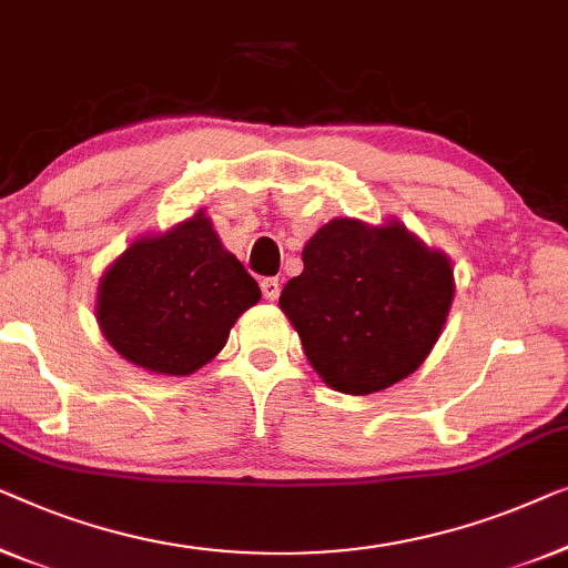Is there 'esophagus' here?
Returning <instances> with one entry per match:
<instances>
[{
	"instance_id": "obj_1",
	"label": "esophagus",
	"mask_w": 568,
	"mask_h": 568,
	"mask_svg": "<svg viewBox=\"0 0 568 568\" xmlns=\"http://www.w3.org/2000/svg\"><path fill=\"white\" fill-rule=\"evenodd\" d=\"M262 287V295H265V301H277V295H281V283H277V277H265V281L260 283Z\"/></svg>"
}]
</instances>
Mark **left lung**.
<instances>
[{
    "label": "left lung",
    "mask_w": 568,
    "mask_h": 568,
    "mask_svg": "<svg viewBox=\"0 0 568 568\" xmlns=\"http://www.w3.org/2000/svg\"><path fill=\"white\" fill-rule=\"evenodd\" d=\"M455 295L447 254L402 221L332 219L303 246V273L281 311L326 386L367 396L404 381L433 353Z\"/></svg>",
    "instance_id": "1"
}]
</instances>
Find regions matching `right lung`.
<instances>
[{"label":"right lung","mask_w":568,"mask_h":568,"mask_svg":"<svg viewBox=\"0 0 568 568\" xmlns=\"http://www.w3.org/2000/svg\"><path fill=\"white\" fill-rule=\"evenodd\" d=\"M260 285L221 244L201 207L159 234L135 236L98 285L94 316L110 347L156 375H190L226 345Z\"/></svg>","instance_id":"right-lung-1"}]
</instances>
